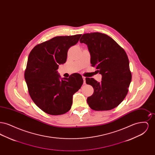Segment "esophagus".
Here are the masks:
<instances>
[{
	"label": "esophagus",
	"instance_id": "obj_1",
	"mask_svg": "<svg viewBox=\"0 0 155 155\" xmlns=\"http://www.w3.org/2000/svg\"><path fill=\"white\" fill-rule=\"evenodd\" d=\"M82 79H83V80H84V84H85V77H84V76H82Z\"/></svg>",
	"mask_w": 155,
	"mask_h": 155
}]
</instances>
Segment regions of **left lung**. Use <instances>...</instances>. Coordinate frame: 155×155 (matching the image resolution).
<instances>
[{
	"instance_id": "1",
	"label": "left lung",
	"mask_w": 155,
	"mask_h": 155,
	"mask_svg": "<svg viewBox=\"0 0 155 155\" xmlns=\"http://www.w3.org/2000/svg\"><path fill=\"white\" fill-rule=\"evenodd\" d=\"M80 42L87 45L92 66H96L102 76L100 82L93 78H85L94 90L87 98L89 106L96 111L116 107L127 95L132 78L124 50L111 37L100 32L84 34Z\"/></svg>"
}]
</instances>
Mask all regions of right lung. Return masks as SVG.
<instances>
[{
	"label": "right lung",
	"mask_w": 155,
	"mask_h": 155,
	"mask_svg": "<svg viewBox=\"0 0 155 155\" xmlns=\"http://www.w3.org/2000/svg\"><path fill=\"white\" fill-rule=\"evenodd\" d=\"M81 35L54 37L37 45L30 52L25 82L32 100L49 114L60 115L70 110L73 96L83 84L80 74L61 78L57 70L59 64L66 61L68 49L77 44Z\"/></svg>",
	"instance_id": "1"
}]
</instances>
